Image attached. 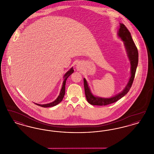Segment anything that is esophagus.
I'll return each instance as SVG.
<instances>
[{
	"instance_id": "34e87169",
	"label": "esophagus",
	"mask_w": 154,
	"mask_h": 154,
	"mask_svg": "<svg viewBox=\"0 0 154 154\" xmlns=\"http://www.w3.org/2000/svg\"><path fill=\"white\" fill-rule=\"evenodd\" d=\"M80 67L79 65H77V69H80Z\"/></svg>"
}]
</instances>
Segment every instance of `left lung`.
<instances>
[{
    "instance_id": "8db88e82",
    "label": "left lung",
    "mask_w": 154,
    "mask_h": 154,
    "mask_svg": "<svg viewBox=\"0 0 154 154\" xmlns=\"http://www.w3.org/2000/svg\"><path fill=\"white\" fill-rule=\"evenodd\" d=\"M120 28L118 32V36L124 42V45L128 54V57L131 62V77L129 81L122 91L118 94L110 98H104L94 95L88 86V82L85 79H84V85L85 94L87 100L89 103L96 106H106L116 102L124 97L129 91L132 87L136 69L139 61V54L137 48L132 39L131 34L129 30L123 23H120Z\"/></svg>"
}]
</instances>
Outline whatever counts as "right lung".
Listing matches in <instances>:
<instances>
[{"mask_svg":"<svg viewBox=\"0 0 154 154\" xmlns=\"http://www.w3.org/2000/svg\"><path fill=\"white\" fill-rule=\"evenodd\" d=\"M74 72V70L73 69V67H72L69 71H67L66 72L65 74L63 76V84H62V87L61 88V90H60V94H59V95L58 96V97L55 100H54V102H52L51 103H48V104H37L35 103L37 105L39 106H41V107H53V106H55L56 105H57L58 104H59V103L60 102L64 96L65 94V85H66V81L67 79Z\"/></svg>","mask_w":154,"mask_h":154,"instance_id":"add662e5","label":"right lung"}]
</instances>
